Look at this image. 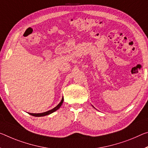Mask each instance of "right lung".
Masks as SVG:
<instances>
[{"instance_id": "right-lung-1", "label": "right lung", "mask_w": 148, "mask_h": 148, "mask_svg": "<svg viewBox=\"0 0 148 148\" xmlns=\"http://www.w3.org/2000/svg\"><path fill=\"white\" fill-rule=\"evenodd\" d=\"M63 101H64V98L62 97V99L61 100V101L59 103V104L58 105H57L55 108H53V109L51 110H49L48 111H46V112H42V113H30V112H28L29 114H31L32 116H46V115H48V114H50L51 113H53V112H55L58 110L59 108L61 106L62 103H63Z\"/></svg>"}]
</instances>
